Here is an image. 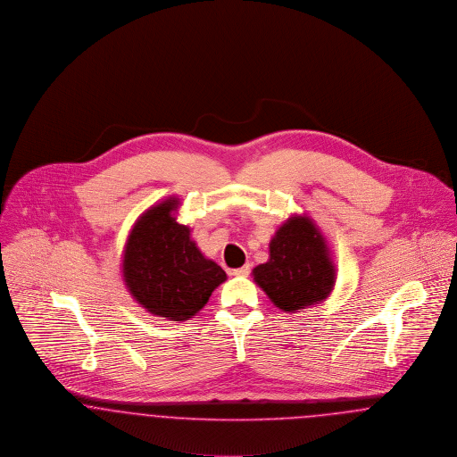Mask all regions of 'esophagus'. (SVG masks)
Segmentation results:
<instances>
[{
	"instance_id": "1",
	"label": "esophagus",
	"mask_w": 457,
	"mask_h": 457,
	"mask_svg": "<svg viewBox=\"0 0 457 457\" xmlns=\"http://www.w3.org/2000/svg\"><path fill=\"white\" fill-rule=\"evenodd\" d=\"M249 271H251L249 264H244V266H240V268L232 270V275H236V277H247V275H249Z\"/></svg>"
}]
</instances>
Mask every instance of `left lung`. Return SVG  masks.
Here are the masks:
<instances>
[{
  "label": "left lung",
  "instance_id": "left-lung-1",
  "mask_svg": "<svg viewBox=\"0 0 457 457\" xmlns=\"http://www.w3.org/2000/svg\"><path fill=\"white\" fill-rule=\"evenodd\" d=\"M273 304L297 312L328 297L336 270L327 245L308 218H290L270 242V260L253 270Z\"/></svg>",
  "mask_w": 457,
  "mask_h": 457
}]
</instances>
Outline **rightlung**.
Returning <instances> with one entry per match:
<instances>
[{
  "instance_id": "obj_1",
  "label": "right lung",
  "mask_w": 457,
  "mask_h": 457,
  "mask_svg": "<svg viewBox=\"0 0 457 457\" xmlns=\"http://www.w3.org/2000/svg\"><path fill=\"white\" fill-rule=\"evenodd\" d=\"M177 199L147 210L132 228L123 277L130 294L151 314L182 321L194 316L227 275L206 260L191 230L171 217Z\"/></svg>"
}]
</instances>
